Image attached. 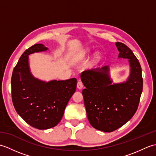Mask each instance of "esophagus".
Returning <instances> with one entry per match:
<instances>
[{
  "label": "esophagus",
  "instance_id": "obj_1",
  "mask_svg": "<svg viewBox=\"0 0 156 156\" xmlns=\"http://www.w3.org/2000/svg\"><path fill=\"white\" fill-rule=\"evenodd\" d=\"M82 87H83V84L80 80H78V83H77V88L78 89H82Z\"/></svg>",
  "mask_w": 156,
  "mask_h": 156
}]
</instances>
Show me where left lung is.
<instances>
[{
  "mask_svg": "<svg viewBox=\"0 0 156 156\" xmlns=\"http://www.w3.org/2000/svg\"><path fill=\"white\" fill-rule=\"evenodd\" d=\"M119 58L129 59L130 74L125 82L112 83L108 66L82 72L84 105L90 125L99 131L112 132L133 117L143 90L141 65L127 45L116 43Z\"/></svg>",
  "mask_w": 156,
  "mask_h": 156,
  "instance_id": "8db88e82",
  "label": "left lung"
}]
</instances>
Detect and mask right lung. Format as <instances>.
I'll return each instance as SVG.
<instances>
[{"mask_svg": "<svg viewBox=\"0 0 156 156\" xmlns=\"http://www.w3.org/2000/svg\"><path fill=\"white\" fill-rule=\"evenodd\" d=\"M48 49L41 44L26 49L11 78L12 101L16 111L27 123L38 129H50L59 123L77 84L75 78L45 82L31 74L28 55Z\"/></svg>", "mask_w": 156, "mask_h": 156, "instance_id": "add662e5", "label": "right lung"}]
</instances>
